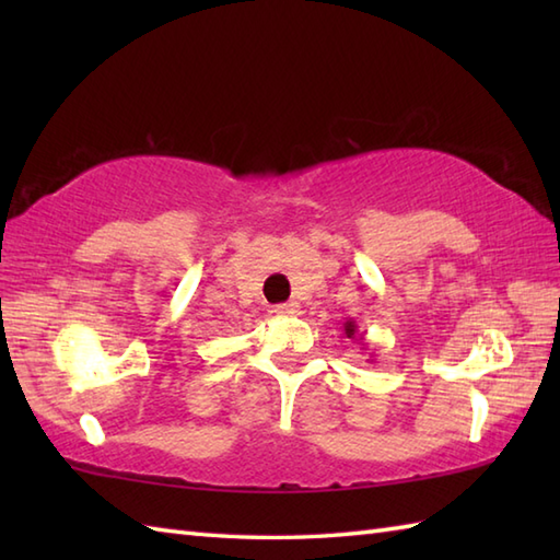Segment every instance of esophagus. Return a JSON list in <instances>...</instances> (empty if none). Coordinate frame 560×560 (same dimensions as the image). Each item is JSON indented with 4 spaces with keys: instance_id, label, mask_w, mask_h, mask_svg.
<instances>
[{
    "instance_id": "1",
    "label": "esophagus",
    "mask_w": 560,
    "mask_h": 560,
    "mask_svg": "<svg viewBox=\"0 0 560 560\" xmlns=\"http://www.w3.org/2000/svg\"><path fill=\"white\" fill-rule=\"evenodd\" d=\"M273 313H277V315H299L301 305L295 301H289V303H281V305L273 307Z\"/></svg>"
}]
</instances>
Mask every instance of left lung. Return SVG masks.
Masks as SVG:
<instances>
[{
  "label": "left lung",
  "mask_w": 560,
  "mask_h": 560,
  "mask_svg": "<svg viewBox=\"0 0 560 560\" xmlns=\"http://www.w3.org/2000/svg\"><path fill=\"white\" fill-rule=\"evenodd\" d=\"M343 335H347L349 339H355L359 337V325L353 323V319H347V323H343ZM361 339H363V335H361ZM359 341V339H355Z\"/></svg>",
  "instance_id": "obj_1"
}]
</instances>
